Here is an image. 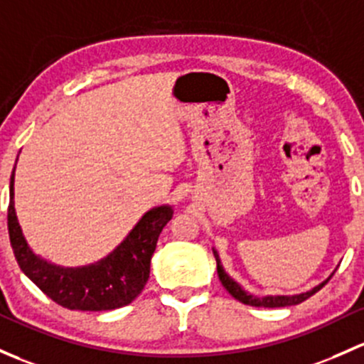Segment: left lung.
Segmentation results:
<instances>
[{
	"label": "left lung",
	"mask_w": 364,
	"mask_h": 364,
	"mask_svg": "<svg viewBox=\"0 0 364 364\" xmlns=\"http://www.w3.org/2000/svg\"><path fill=\"white\" fill-rule=\"evenodd\" d=\"M213 252H214V258H216L218 277H220L221 284L225 286V289H227V291L230 293L232 296L235 298V300L242 301V304H246V305H251V307H269V309H274V307H289V305H298V304H301V301L307 300V298H311L314 293L319 291V289L323 288V286L326 284L328 281H330L331 275L335 274V270H333L330 277L324 279V281L321 282V284L314 286L311 291L298 293V294H265V296H256V294L246 291V289H244L242 286H240L239 282L235 281V279H232L230 275L227 274V270H225L223 265H221L220 255H218V251L214 250V247H213Z\"/></svg>",
	"instance_id": "1"
}]
</instances>
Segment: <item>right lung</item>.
<instances>
[{"mask_svg":"<svg viewBox=\"0 0 364 364\" xmlns=\"http://www.w3.org/2000/svg\"><path fill=\"white\" fill-rule=\"evenodd\" d=\"M18 159V156H17ZM15 167L10 176L9 233L18 267L55 304L70 311H113L129 305L150 277L156 240L172 218V205H156L141 216L124 240L97 262L63 267L36 255L26 240L15 213Z\"/></svg>","mask_w":364,"mask_h":364,"instance_id":"1","label":"right lung"}]
</instances>
